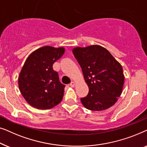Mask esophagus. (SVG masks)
Returning <instances> with one entry per match:
<instances>
[{
  "mask_svg": "<svg viewBox=\"0 0 147 147\" xmlns=\"http://www.w3.org/2000/svg\"><path fill=\"white\" fill-rule=\"evenodd\" d=\"M70 86H71V87H74V86H75V85H76V82H71V83H70Z\"/></svg>",
  "mask_w": 147,
  "mask_h": 147,
  "instance_id": "esophagus-1",
  "label": "esophagus"
}]
</instances>
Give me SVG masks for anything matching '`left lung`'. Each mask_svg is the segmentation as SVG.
<instances>
[{
	"instance_id": "obj_1",
	"label": "left lung",
	"mask_w": 147,
	"mask_h": 147,
	"mask_svg": "<svg viewBox=\"0 0 147 147\" xmlns=\"http://www.w3.org/2000/svg\"><path fill=\"white\" fill-rule=\"evenodd\" d=\"M72 51L89 88L87 96L81 98L84 107L101 111L113 106L121 95L124 86L121 64L100 45L77 47Z\"/></svg>"
}]
</instances>
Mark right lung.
<instances>
[{
    "mask_svg": "<svg viewBox=\"0 0 147 147\" xmlns=\"http://www.w3.org/2000/svg\"><path fill=\"white\" fill-rule=\"evenodd\" d=\"M65 48L43 46L30 54L19 76L20 92L27 103L40 110L59 104L65 85L61 84L53 64L63 55Z\"/></svg>",
    "mask_w": 147,
    "mask_h": 147,
    "instance_id": "add662e5",
    "label": "right lung"
}]
</instances>
